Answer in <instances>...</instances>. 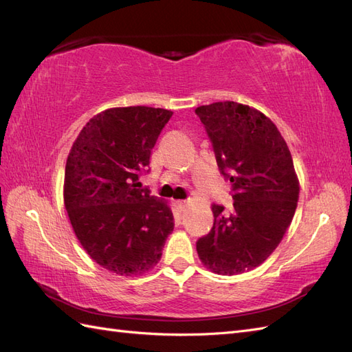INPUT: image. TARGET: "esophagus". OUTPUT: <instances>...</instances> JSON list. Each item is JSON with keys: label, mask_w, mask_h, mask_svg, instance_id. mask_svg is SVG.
Segmentation results:
<instances>
[{"label": "esophagus", "mask_w": 352, "mask_h": 352, "mask_svg": "<svg viewBox=\"0 0 352 352\" xmlns=\"http://www.w3.org/2000/svg\"><path fill=\"white\" fill-rule=\"evenodd\" d=\"M177 206H179V208H180V210H185V207L188 206V201H185V199H180V201H177Z\"/></svg>", "instance_id": "1"}]
</instances>
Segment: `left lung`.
<instances>
[{
	"mask_svg": "<svg viewBox=\"0 0 352 352\" xmlns=\"http://www.w3.org/2000/svg\"><path fill=\"white\" fill-rule=\"evenodd\" d=\"M212 144L220 173L232 182L233 211L212 204L214 223L197 242L212 273L241 274L270 257L289 228L300 182L276 124L250 105L233 101L195 110Z\"/></svg>",
	"mask_w": 352,
	"mask_h": 352,
	"instance_id": "8db88e82",
	"label": "left lung"
}]
</instances>
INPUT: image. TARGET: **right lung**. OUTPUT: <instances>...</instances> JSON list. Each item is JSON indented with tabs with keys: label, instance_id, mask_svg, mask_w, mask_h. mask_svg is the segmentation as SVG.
I'll return each instance as SVG.
<instances>
[{
	"label": "right lung",
	"instance_id": "add662e5",
	"mask_svg": "<svg viewBox=\"0 0 352 352\" xmlns=\"http://www.w3.org/2000/svg\"><path fill=\"white\" fill-rule=\"evenodd\" d=\"M172 114L144 105L101 111L67 157L65 207L72 228L89 257L119 276L151 270L175 228L167 202L140 182Z\"/></svg>",
	"mask_w": 352,
	"mask_h": 352
}]
</instances>
